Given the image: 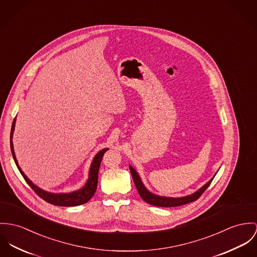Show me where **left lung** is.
<instances>
[{
	"instance_id": "1",
	"label": "left lung",
	"mask_w": 257,
	"mask_h": 257,
	"mask_svg": "<svg viewBox=\"0 0 257 257\" xmlns=\"http://www.w3.org/2000/svg\"><path fill=\"white\" fill-rule=\"evenodd\" d=\"M132 176H133V180L135 182V185L137 187V189L140 193V197L147 202L150 205H154V206H158V207H176V206H181V205H185L187 203H190L192 201L197 200L202 193L206 190V188L210 186L211 182L213 181V179L210 180L204 187H201L199 190H197L196 192H194L191 195L185 196V197H179V198H170V197H163V196H158L155 194H152L151 192H149L145 187L143 186L141 180H140V176L138 175V173L135 171V169L133 167H130Z\"/></svg>"
}]
</instances>
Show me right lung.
Returning a JSON list of instances; mask_svg holds the SVG:
<instances>
[{"mask_svg":"<svg viewBox=\"0 0 257 257\" xmlns=\"http://www.w3.org/2000/svg\"><path fill=\"white\" fill-rule=\"evenodd\" d=\"M15 121L16 119H14L13 121V125H12V130H11V150H12V154L14 157V160L17 164L18 169L20 170L22 176L24 177L25 182L28 184V186L31 187L34 192L43 200H45L48 203L53 204V205H57V206H77V205H81L86 203L95 193L96 188H97V184H98V172H99V168H100V164L102 161L103 155L104 153L108 150V148H105L103 150H101L93 159V162L91 164L90 167V172H89V178L88 181L86 183V185L82 187L79 190L70 192V193H61V194H55V193H50L44 191L42 189H40L39 187H36L35 185H33L29 179L26 178V176L24 175V172L22 171V169L20 168L16 155H15V151H14V146H13V135H14V130H15Z\"/></svg>","mask_w":257,"mask_h":257,"instance_id":"1","label":"right lung"}]
</instances>
